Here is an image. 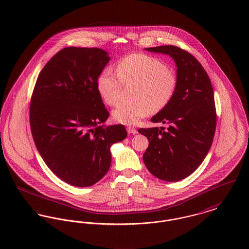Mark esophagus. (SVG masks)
<instances>
[{
    "instance_id": "esophagus-1",
    "label": "esophagus",
    "mask_w": 249,
    "mask_h": 249,
    "mask_svg": "<svg viewBox=\"0 0 249 249\" xmlns=\"http://www.w3.org/2000/svg\"><path fill=\"white\" fill-rule=\"evenodd\" d=\"M127 131L129 134H137V130L134 128V127H128L127 128Z\"/></svg>"
}]
</instances>
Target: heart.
Instances as JSON below:
<instances>
[{
	"label": "heart",
	"mask_w": 249,
	"mask_h": 249,
	"mask_svg": "<svg viewBox=\"0 0 249 249\" xmlns=\"http://www.w3.org/2000/svg\"><path fill=\"white\" fill-rule=\"evenodd\" d=\"M116 74L104 70L97 79V89L104 101L115 106L120 99L122 83L136 85L134 102L122 103L113 111L115 122L135 125L151 111L159 112L172 100L177 78L168 66L156 57L133 54L122 58L115 66Z\"/></svg>",
	"instance_id": "obj_1"
}]
</instances>
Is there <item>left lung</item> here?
Masks as SVG:
<instances>
[{
	"label": "left lung",
	"mask_w": 249,
	"mask_h": 249,
	"mask_svg": "<svg viewBox=\"0 0 249 249\" xmlns=\"http://www.w3.org/2000/svg\"><path fill=\"white\" fill-rule=\"evenodd\" d=\"M145 50L169 55L177 70V87L170 103L153 115V123L169 128L139 129L149 140L143 161L158 179L177 182L190 176L211 149L216 129V110L211 79L201 63L189 52L164 45Z\"/></svg>",
	"instance_id": "1"
}]
</instances>
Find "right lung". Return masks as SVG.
Returning <instances> with one entry per match:
<instances>
[{
    "label": "right lung",
    "mask_w": 249,
    "mask_h": 249,
    "mask_svg": "<svg viewBox=\"0 0 249 249\" xmlns=\"http://www.w3.org/2000/svg\"><path fill=\"white\" fill-rule=\"evenodd\" d=\"M111 57L99 48L66 47L38 75L30 128L47 167L75 187H90L109 171L111 146L127 137L123 125L105 126L109 113L97 78Z\"/></svg>",
    "instance_id": "1"
}]
</instances>
